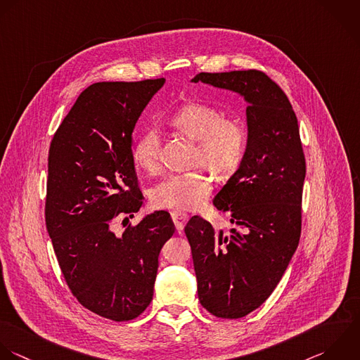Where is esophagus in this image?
Wrapping results in <instances>:
<instances>
[{
  "label": "esophagus",
  "instance_id": "1",
  "mask_svg": "<svg viewBox=\"0 0 360 360\" xmlns=\"http://www.w3.org/2000/svg\"><path fill=\"white\" fill-rule=\"evenodd\" d=\"M171 217H172L174 224H175V227H176L178 231H182V230H184V227H185V224H186V221H188V219H189V216H188L186 213H184V212H172V213H171Z\"/></svg>",
  "mask_w": 360,
  "mask_h": 360
}]
</instances>
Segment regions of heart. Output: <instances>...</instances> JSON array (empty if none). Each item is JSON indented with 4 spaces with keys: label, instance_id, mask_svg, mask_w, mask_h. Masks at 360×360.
<instances>
[{
    "label": "heart",
    "instance_id": "obj_1",
    "mask_svg": "<svg viewBox=\"0 0 360 360\" xmlns=\"http://www.w3.org/2000/svg\"><path fill=\"white\" fill-rule=\"evenodd\" d=\"M171 123L184 134L198 141L193 165L207 168L217 178H229L240 167L248 134L240 120L226 119L221 109L203 103L188 102L174 112ZM161 140L155 127L146 129L133 146L134 162L155 172L161 165ZM213 185L209 174L199 168L189 172L169 174L150 191V200L155 207L175 210H195L200 207Z\"/></svg>",
    "mask_w": 360,
    "mask_h": 360
}]
</instances>
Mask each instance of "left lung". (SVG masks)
I'll list each match as a JSON object with an SVG mask.
<instances>
[{
  "label": "left lung",
  "instance_id": "left-lung-1",
  "mask_svg": "<svg viewBox=\"0 0 360 360\" xmlns=\"http://www.w3.org/2000/svg\"><path fill=\"white\" fill-rule=\"evenodd\" d=\"M192 81L248 102L245 155L213 199L236 227L216 231L199 216L185 227L200 304L219 319H241L272 295L299 245L306 176L299 123L283 89L259 70L200 72Z\"/></svg>",
  "mask_w": 360,
  "mask_h": 360
}]
</instances>
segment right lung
Instances as JSON below:
<instances>
[{
  "instance_id": "right-lung-1",
  "label": "right lung",
  "mask_w": 360,
  "mask_h": 360,
  "mask_svg": "<svg viewBox=\"0 0 360 360\" xmlns=\"http://www.w3.org/2000/svg\"><path fill=\"white\" fill-rule=\"evenodd\" d=\"M165 78L95 82L84 89L49 148L44 219L72 296L89 311L130 321L151 303L162 245L175 226L160 210L112 231L143 205L133 130ZM124 219V220H126Z\"/></svg>"
}]
</instances>
